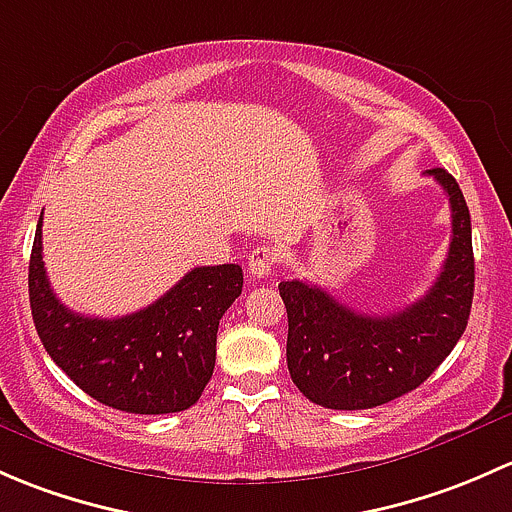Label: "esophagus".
Segmentation results:
<instances>
[{"label":"esophagus","instance_id":"1","mask_svg":"<svg viewBox=\"0 0 512 512\" xmlns=\"http://www.w3.org/2000/svg\"><path fill=\"white\" fill-rule=\"evenodd\" d=\"M278 266V251L273 246H256L249 254V273L254 278H268Z\"/></svg>","mask_w":512,"mask_h":512}]
</instances>
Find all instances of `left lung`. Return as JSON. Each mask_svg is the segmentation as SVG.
Instances as JSON below:
<instances>
[{
	"mask_svg": "<svg viewBox=\"0 0 512 512\" xmlns=\"http://www.w3.org/2000/svg\"><path fill=\"white\" fill-rule=\"evenodd\" d=\"M451 207V244L434 286L392 315L347 308L308 281L278 286L288 313V372L325 409H372L419 387L449 357L468 325L473 300L471 214L446 170H429Z\"/></svg>",
	"mask_w": 512,
	"mask_h": 512,
	"instance_id": "obj_1",
	"label": "left lung"
}]
</instances>
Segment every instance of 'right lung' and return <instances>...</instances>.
Returning a JSON list of instances; mask_svg holds the SVG:
<instances>
[{
	"mask_svg": "<svg viewBox=\"0 0 512 512\" xmlns=\"http://www.w3.org/2000/svg\"><path fill=\"white\" fill-rule=\"evenodd\" d=\"M241 286L244 273L236 263L199 266L138 313L78 315L51 291L41 256V217L36 224L29 261L36 333L76 387L120 412H184L202 397L217 362L219 320Z\"/></svg>",
	"mask_w": 512,
	"mask_h": 512,
	"instance_id": "right-lung-1",
	"label": "right lung"
}]
</instances>
